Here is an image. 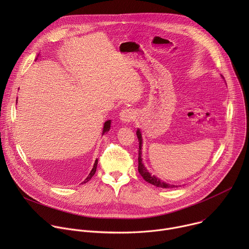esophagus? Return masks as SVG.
Wrapping results in <instances>:
<instances>
[{
  "mask_svg": "<svg viewBox=\"0 0 249 249\" xmlns=\"http://www.w3.org/2000/svg\"><path fill=\"white\" fill-rule=\"evenodd\" d=\"M134 118H135V114L130 109H124L120 113V119L125 123H131L132 121H134Z\"/></svg>",
  "mask_w": 249,
  "mask_h": 249,
  "instance_id": "1",
  "label": "esophagus"
}]
</instances>
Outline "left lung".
<instances>
[{
  "label": "left lung",
  "mask_w": 249,
  "mask_h": 249,
  "mask_svg": "<svg viewBox=\"0 0 249 249\" xmlns=\"http://www.w3.org/2000/svg\"><path fill=\"white\" fill-rule=\"evenodd\" d=\"M136 134H137V137H138V140H139V157H138L139 165H138V170H139V173L142 175V177H143V178L147 182H149V183H151V184H153V185H155L157 187H160V188H173V187H177L175 185H171V184L163 182L162 180L158 178L157 176L152 175L148 171V169L146 168L144 163L142 162V161H143V160H142V157H141L142 156V151H141L142 150V135H141V132H140L139 129L137 130Z\"/></svg>",
  "instance_id": "1"
}]
</instances>
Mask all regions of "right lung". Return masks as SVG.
Masks as SVG:
<instances>
[{
    "mask_svg": "<svg viewBox=\"0 0 249 249\" xmlns=\"http://www.w3.org/2000/svg\"><path fill=\"white\" fill-rule=\"evenodd\" d=\"M17 101H18V100H17ZM110 124H111V121H110V120H107V121H106V122L104 123V126H103V131H102V135H103L105 132L109 131V129H110ZM97 162H98V160L96 159V160H95V161H94V164H93V167H92V169H91L90 173L88 175V177H87V178L85 179L84 183H87L88 181H89V180H90V178H91V177L94 175V173H95V171H96Z\"/></svg>",
    "mask_w": 249,
    "mask_h": 249,
    "instance_id": "right-lung-1",
    "label": "right lung"
}]
</instances>
